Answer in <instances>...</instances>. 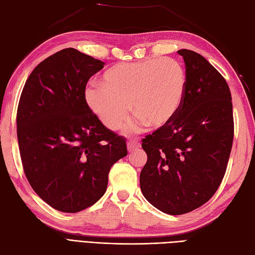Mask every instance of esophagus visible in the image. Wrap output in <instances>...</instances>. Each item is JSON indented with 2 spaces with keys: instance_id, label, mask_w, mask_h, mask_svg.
<instances>
[{
  "instance_id": "1",
  "label": "esophagus",
  "mask_w": 255,
  "mask_h": 255,
  "mask_svg": "<svg viewBox=\"0 0 255 255\" xmlns=\"http://www.w3.org/2000/svg\"><path fill=\"white\" fill-rule=\"evenodd\" d=\"M140 148V143L137 141H128V152H132L135 149Z\"/></svg>"
}]
</instances>
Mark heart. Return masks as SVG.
Returning a JSON list of instances; mask_svg holds the SVG:
<instances>
[{
	"instance_id": "heart-1",
	"label": "heart",
	"mask_w": 255,
	"mask_h": 255,
	"mask_svg": "<svg viewBox=\"0 0 255 255\" xmlns=\"http://www.w3.org/2000/svg\"><path fill=\"white\" fill-rule=\"evenodd\" d=\"M187 90L184 67L173 58H148L115 65L102 75L101 84L85 91L89 109L112 130L128 120L129 104L136 119L128 127L136 133L148 126H168L179 114Z\"/></svg>"
}]
</instances>
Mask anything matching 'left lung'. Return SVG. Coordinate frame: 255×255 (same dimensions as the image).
<instances>
[{
  "mask_svg": "<svg viewBox=\"0 0 255 255\" xmlns=\"http://www.w3.org/2000/svg\"><path fill=\"white\" fill-rule=\"evenodd\" d=\"M187 90L176 117L142 139L148 160L143 197L157 210L182 215L210 200L226 173L234 136L233 106L223 76L200 54L182 49Z\"/></svg>",
  "mask_w": 255,
  "mask_h": 255,
  "instance_id": "left-lung-1",
  "label": "left lung"
}]
</instances>
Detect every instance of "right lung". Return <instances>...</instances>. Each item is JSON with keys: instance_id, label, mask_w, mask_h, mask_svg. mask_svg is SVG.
<instances>
[{"instance_id": "add662e5", "label": "right lung", "mask_w": 255, "mask_h": 255, "mask_svg": "<svg viewBox=\"0 0 255 255\" xmlns=\"http://www.w3.org/2000/svg\"><path fill=\"white\" fill-rule=\"evenodd\" d=\"M104 63L73 48L38 65L23 87L17 136L23 169L45 203L78 213L105 194L112 166L127 156L126 139L105 128L85 99Z\"/></svg>"}]
</instances>
